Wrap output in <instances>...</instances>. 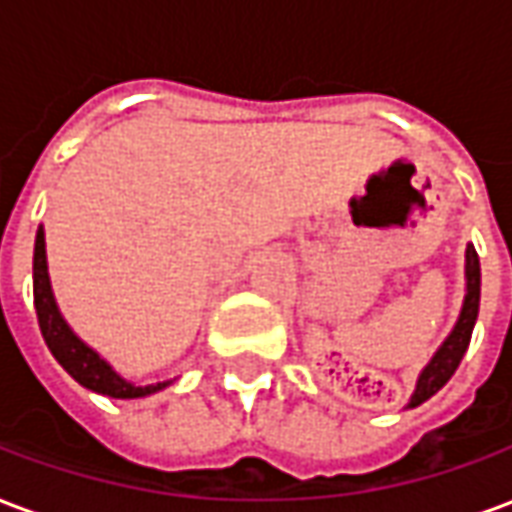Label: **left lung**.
I'll use <instances>...</instances> for the list:
<instances>
[{"label":"left lung","instance_id":"8db88e82","mask_svg":"<svg viewBox=\"0 0 512 512\" xmlns=\"http://www.w3.org/2000/svg\"><path fill=\"white\" fill-rule=\"evenodd\" d=\"M477 312H480V257L474 252V246L469 244L466 246V296H463L461 315H458V323L452 326L450 337L441 343V348L433 354L428 367L419 373L417 389H414V395L408 400V408L419 406L428 397L436 395L441 386L450 381L452 373L458 370L463 354L469 348V340H472Z\"/></svg>","mask_w":512,"mask_h":512}]
</instances>
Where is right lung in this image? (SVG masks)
I'll return each mask as SVG.
<instances>
[{
    "label": "right lung",
    "mask_w": 512,
    "mask_h": 512,
    "mask_svg": "<svg viewBox=\"0 0 512 512\" xmlns=\"http://www.w3.org/2000/svg\"><path fill=\"white\" fill-rule=\"evenodd\" d=\"M32 290H35V312H38L40 334L49 345L54 359L60 362L76 381L87 389H93L98 395L120 397V400H134V397H147L164 389L172 381H161V384L136 386L131 381L112 370L104 356L93 351L84 343L82 337H76L73 329L62 318L60 307L54 301V290H51L49 279V263H46V235L43 227H38L35 235V257H32Z\"/></svg>",
    "instance_id": "1"
}]
</instances>
